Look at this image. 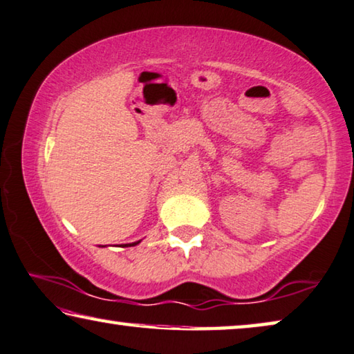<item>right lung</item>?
I'll return each instance as SVG.
<instances>
[{
    "mask_svg": "<svg viewBox=\"0 0 354 354\" xmlns=\"http://www.w3.org/2000/svg\"><path fill=\"white\" fill-rule=\"evenodd\" d=\"M140 243V241H137V243H132V244H124L122 248H131V245H137Z\"/></svg>",
    "mask_w": 354,
    "mask_h": 354,
    "instance_id": "obj_1",
    "label": "right lung"
}]
</instances>
